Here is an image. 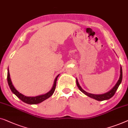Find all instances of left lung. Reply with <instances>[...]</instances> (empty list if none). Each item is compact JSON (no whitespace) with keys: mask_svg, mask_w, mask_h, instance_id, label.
I'll list each match as a JSON object with an SVG mask.
<instances>
[{"mask_svg":"<svg viewBox=\"0 0 128 128\" xmlns=\"http://www.w3.org/2000/svg\"><path fill=\"white\" fill-rule=\"evenodd\" d=\"M122 67L120 66V78L118 80V82H116V84L114 87L112 88V89H111L108 92L104 93V94H91V93H88L86 92V91H84L82 88L80 87V86L79 84L78 80L76 79V84L77 86H78L79 89L80 90V91L82 92L83 93H84V94H86V96L90 97V98H94V99L98 100V101H103V100H108L110 98H112V97L114 96L116 93V90L118 89V88L120 86V83L122 82Z\"/></svg>","mask_w":128,"mask_h":128,"instance_id":"8db88e82","label":"left lung"}]
</instances>
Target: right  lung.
<instances>
[{"label": "right lung", "instance_id": "right-lung-1", "mask_svg": "<svg viewBox=\"0 0 128 128\" xmlns=\"http://www.w3.org/2000/svg\"><path fill=\"white\" fill-rule=\"evenodd\" d=\"M8 86H9L11 90H12V92L18 98H19L21 101H22L23 102H26V104H39L41 102H44V100H46L47 98H49L53 94L54 92V90H55L56 86L57 80V78H58L59 76V75H58L56 76V78H55L54 81L53 87H52V89L50 90L48 92L46 93V94H44L42 95H39V96H35V97H28V96H24V95H23L22 94H21V93H20L19 92H18L17 90H16V89L14 88V86H13V84H12V80H11V79L10 77L9 71H8Z\"/></svg>", "mask_w": 128, "mask_h": 128}]
</instances>
